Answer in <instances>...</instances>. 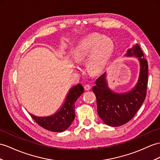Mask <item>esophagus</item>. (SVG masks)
Here are the masks:
<instances>
[{
    "label": "esophagus",
    "mask_w": 160,
    "mask_h": 160,
    "mask_svg": "<svg viewBox=\"0 0 160 160\" xmlns=\"http://www.w3.org/2000/svg\"><path fill=\"white\" fill-rule=\"evenodd\" d=\"M91 88H92V87H91V85H90L87 84V85H84V89H85V90L88 91V90H89V89H90Z\"/></svg>",
    "instance_id": "esophagus-1"
}]
</instances>
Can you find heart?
Here are the masks:
<instances>
[{
	"label": "heart",
	"mask_w": 160,
	"mask_h": 160,
	"mask_svg": "<svg viewBox=\"0 0 160 160\" xmlns=\"http://www.w3.org/2000/svg\"><path fill=\"white\" fill-rule=\"evenodd\" d=\"M114 42L109 37L100 34H92L83 38L74 49L77 62L88 58L87 67L91 72L97 73L105 67L113 53Z\"/></svg>",
	"instance_id": "heart-1"
}]
</instances>
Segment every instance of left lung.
<instances>
[{
    "mask_svg": "<svg viewBox=\"0 0 160 160\" xmlns=\"http://www.w3.org/2000/svg\"><path fill=\"white\" fill-rule=\"evenodd\" d=\"M126 56L137 57L141 64L139 79L134 88L123 93L112 92L105 79L106 72L96 79V85L92 88L96 97L98 115L105 123L112 127L122 126L133 118L147 94L148 64L142 51L136 44L128 50Z\"/></svg>",
    "mask_w": 160,
    "mask_h": 160,
    "instance_id": "obj_1",
    "label": "left lung"
}]
</instances>
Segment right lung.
I'll return each mask as SVG.
<instances>
[{
  "label": "right lung",
  "mask_w": 160,
  "mask_h": 160,
  "mask_svg": "<svg viewBox=\"0 0 160 160\" xmlns=\"http://www.w3.org/2000/svg\"><path fill=\"white\" fill-rule=\"evenodd\" d=\"M83 92V87L81 84L71 88L60 109L52 116L37 117L30 115L37 123L45 130L55 132H64L71 125L75 118V104Z\"/></svg>",
  "instance_id": "1"
}]
</instances>
